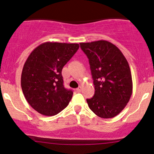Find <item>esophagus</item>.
Masks as SVG:
<instances>
[{
    "mask_svg": "<svg viewBox=\"0 0 154 154\" xmlns=\"http://www.w3.org/2000/svg\"><path fill=\"white\" fill-rule=\"evenodd\" d=\"M76 90H77V91H78V92H80V91H82V86H79L78 88H77Z\"/></svg>",
    "mask_w": 154,
    "mask_h": 154,
    "instance_id": "esophagus-1",
    "label": "esophagus"
}]
</instances>
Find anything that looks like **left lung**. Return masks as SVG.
I'll return each mask as SVG.
<instances>
[{"label": "left lung", "mask_w": 154, "mask_h": 154, "mask_svg": "<svg viewBox=\"0 0 154 154\" xmlns=\"http://www.w3.org/2000/svg\"><path fill=\"white\" fill-rule=\"evenodd\" d=\"M89 62L94 95L86 101L97 116L110 119L127 106L133 93L128 62L122 51L106 40L80 43Z\"/></svg>", "instance_id": "obj_1"}]
</instances>
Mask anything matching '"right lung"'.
I'll list each match as a JSON object with an SVG mask.
<instances>
[{"label":"right lung","instance_id":"1","mask_svg":"<svg viewBox=\"0 0 154 154\" xmlns=\"http://www.w3.org/2000/svg\"><path fill=\"white\" fill-rule=\"evenodd\" d=\"M79 47L76 43L48 42L35 48L26 60L21 88L29 104L40 114L55 116L69 103L73 91L63 86L62 70Z\"/></svg>","mask_w":154,"mask_h":154}]
</instances>
